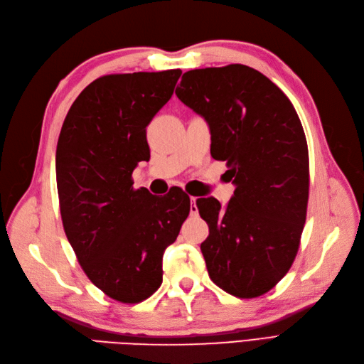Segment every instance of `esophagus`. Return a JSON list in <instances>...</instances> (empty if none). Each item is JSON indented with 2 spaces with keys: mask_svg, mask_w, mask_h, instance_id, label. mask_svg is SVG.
<instances>
[{
  "mask_svg": "<svg viewBox=\"0 0 364 364\" xmlns=\"http://www.w3.org/2000/svg\"><path fill=\"white\" fill-rule=\"evenodd\" d=\"M190 200H191V206H190V211H191V214L193 215H197L199 214V209H197V206H196V197H190Z\"/></svg>",
  "mask_w": 364,
  "mask_h": 364,
  "instance_id": "34e87169",
  "label": "esophagus"
}]
</instances>
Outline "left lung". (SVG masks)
I'll return each instance as SVG.
<instances>
[{"label": "left lung", "mask_w": 364, "mask_h": 364, "mask_svg": "<svg viewBox=\"0 0 364 364\" xmlns=\"http://www.w3.org/2000/svg\"><path fill=\"white\" fill-rule=\"evenodd\" d=\"M179 100L205 118L211 155L226 161L232 199H197L209 226L200 245L209 278L250 299L272 290L291 267L306 218L310 164L301 119L266 75L246 65L191 70Z\"/></svg>", "instance_id": "1"}]
</instances>
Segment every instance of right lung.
Instances as JSON below:
<instances>
[{"mask_svg":"<svg viewBox=\"0 0 364 364\" xmlns=\"http://www.w3.org/2000/svg\"><path fill=\"white\" fill-rule=\"evenodd\" d=\"M182 71L109 74L70 107L58 141L56 181L65 234L86 277L105 294L138 304L162 284L164 250L190 214L181 188L167 197L134 188L150 158L146 127Z\"/></svg>","mask_w":364,"mask_h":364,"instance_id":"add662e5","label":"right lung"}]
</instances>
